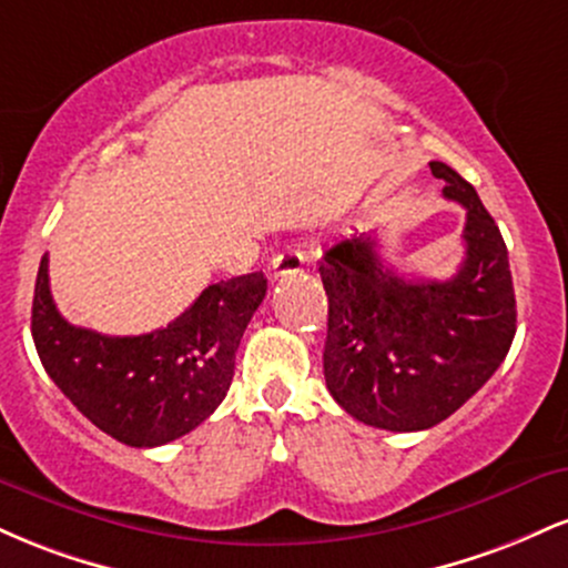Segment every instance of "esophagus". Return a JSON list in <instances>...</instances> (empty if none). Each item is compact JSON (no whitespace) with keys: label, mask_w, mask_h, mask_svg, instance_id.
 Returning <instances> with one entry per match:
<instances>
[{"label":"esophagus","mask_w":568,"mask_h":568,"mask_svg":"<svg viewBox=\"0 0 568 568\" xmlns=\"http://www.w3.org/2000/svg\"><path fill=\"white\" fill-rule=\"evenodd\" d=\"M304 270V256L298 251H280L275 258H272V275L285 277L296 275V272Z\"/></svg>","instance_id":"esophagus-1"}]
</instances>
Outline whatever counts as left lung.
<instances>
[{"mask_svg": "<svg viewBox=\"0 0 568 568\" xmlns=\"http://www.w3.org/2000/svg\"><path fill=\"white\" fill-rule=\"evenodd\" d=\"M443 197L465 205V262L448 280H406L382 264L368 234L323 253L328 296L323 374L357 422L416 433L465 406L505 361L515 336L507 245L473 184L429 162Z\"/></svg>", "mask_w": 568, "mask_h": 568, "instance_id": "obj_1", "label": "left lung"}]
</instances>
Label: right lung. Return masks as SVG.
I'll return each mask as SVG.
<instances>
[{
    "mask_svg": "<svg viewBox=\"0 0 568 568\" xmlns=\"http://www.w3.org/2000/svg\"><path fill=\"white\" fill-rule=\"evenodd\" d=\"M266 296L262 272L207 285L165 328L106 336L55 310L48 253L39 262L31 336L63 395L98 429L133 448L171 443L202 425L230 393L234 352Z\"/></svg>",
    "mask_w": 568,
    "mask_h": 568,
    "instance_id": "1",
    "label": "right lung"
}]
</instances>
